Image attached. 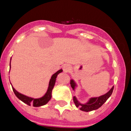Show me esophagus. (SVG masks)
Wrapping results in <instances>:
<instances>
[{
    "mask_svg": "<svg viewBox=\"0 0 131 131\" xmlns=\"http://www.w3.org/2000/svg\"><path fill=\"white\" fill-rule=\"evenodd\" d=\"M63 69L64 72H68L72 70V66L69 64H65L63 66Z\"/></svg>",
    "mask_w": 131,
    "mask_h": 131,
    "instance_id": "obj_1",
    "label": "esophagus"
}]
</instances>
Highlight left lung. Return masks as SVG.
Returning a JSON list of instances; mask_svg holds the SVG:
<instances>
[{"mask_svg":"<svg viewBox=\"0 0 131 131\" xmlns=\"http://www.w3.org/2000/svg\"><path fill=\"white\" fill-rule=\"evenodd\" d=\"M70 85L72 89L74 90L77 85L73 80H70ZM113 88L114 87H112V89L108 91L107 93L105 94L102 95L101 96H99V97H91L90 100H89V101L85 104L80 103V102H79V101L77 100L75 96H73V102L75 103V106L77 107H79L80 110L82 111L90 112V111L95 110H97L99 108H100V107L106 102V100L110 97L112 92H113Z\"/></svg>","mask_w":131,"mask_h":131,"instance_id":"8db88e82","label":"left lung"}]
</instances>
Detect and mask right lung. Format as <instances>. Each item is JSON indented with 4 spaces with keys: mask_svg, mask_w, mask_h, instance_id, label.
<instances>
[{
    "mask_svg": "<svg viewBox=\"0 0 131 131\" xmlns=\"http://www.w3.org/2000/svg\"><path fill=\"white\" fill-rule=\"evenodd\" d=\"M62 70H59L57 72H56L54 74L52 75V76L51 77V79H50L49 83V87L48 89H47V92L45 94V95L43 96H42L40 98H32V97H28V96H26L25 95L22 94L18 92L16 90L14 89V88H13V90L14 91V94L16 96V97L18 99L21 100V101H23V103H26V105L30 106L31 105H32L33 106L35 107H38L40 106H43V105H46L48 103V101L51 100V97H52V91L53 89L54 86L55 82H56V79L58 75L61 72H62Z\"/></svg>",
    "mask_w": 131,
    "mask_h": 131,
    "instance_id": "right-lung-1",
    "label": "right lung"
}]
</instances>
